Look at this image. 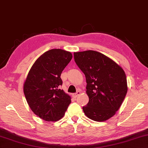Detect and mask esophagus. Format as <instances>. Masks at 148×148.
<instances>
[{"instance_id": "1", "label": "esophagus", "mask_w": 148, "mask_h": 148, "mask_svg": "<svg viewBox=\"0 0 148 148\" xmlns=\"http://www.w3.org/2000/svg\"><path fill=\"white\" fill-rule=\"evenodd\" d=\"M80 93H81V92H80L79 90L77 91L76 93L73 94V97H74V98H76V97H77V96H78L80 95Z\"/></svg>"}]
</instances>
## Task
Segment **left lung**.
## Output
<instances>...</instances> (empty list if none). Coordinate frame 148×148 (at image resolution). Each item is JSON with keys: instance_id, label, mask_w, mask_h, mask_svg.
Returning <instances> with one entry per match:
<instances>
[{"instance_id": "1", "label": "left lung", "mask_w": 148, "mask_h": 148, "mask_svg": "<svg viewBox=\"0 0 148 148\" xmlns=\"http://www.w3.org/2000/svg\"><path fill=\"white\" fill-rule=\"evenodd\" d=\"M75 62L86 77L89 101L83 111L88 119L103 122L113 116L127 92L122 67L106 56L94 50L74 52Z\"/></svg>"}]
</instances>
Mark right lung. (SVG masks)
<instances>
[{
    "label": "right lung",
    "instance_id": "add662e5",
    "mask_svg": "<svg viewBox=\"0 0 148 148\" xmlns=\"http://www.w3.org/2000/svg\"><path fill=\"white\" fill-rule=\"evenodd\" d=\"M70 52L52 49L35 61L24 83V93L35 114L47 122L65 115L71 97L61 89V72L72 60Z\"/></svg>",
    "mask_w": 148,
    "mask_h": 148
}]
</instances>
